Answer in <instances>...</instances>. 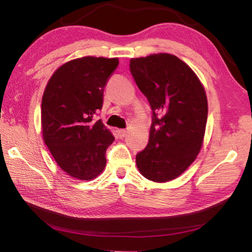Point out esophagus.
Listing matches in <instances>:
<instances>
[{"label": "esophagus", "mask_w": 252, "mask_h": 252, "mask_svg": "<svg viewBox=\"0 0 252 252\" xmlns=\"http://www.w3.org/2000/svg\"><path fill=\"white\" fill-rule=\"evenodd\" d=\"M118 134H119V136H120V138H125V136L126 135V130H125V129L119 130Z\"/></svg>", "instance_id": "obj_1"}]
</instances>
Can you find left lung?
Segmentation results:
<instances>
[{
	"label": "left lung",
	"mask_w": 252,
	"mask_h": 252,
	"mask_svg": "<svg viewBox=\"0 0 252 252\" xmlns=\"http://www.w3.org/2000/svg\"><path fill=\"white\" fill-rule=\"evenodd\" d=\"M130 71L152 109L149 143L136 155V165L149 180H173L201 149L208 118L206 92L194 72L176 55L131 59Z\"/></svg>",
	"instance_id": "obj_1"
}]
</instances>
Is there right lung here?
<instances>
[{"label":"right lung","mask_w":252,"mask_h":252,"mask_svg":"<svg viewBox=\"0 0 252 252\" xmlns=\"http://www.w3.org/2000/svg\"><path fill=\"white\" fill-rule=\"evenodd\" d=\"M118 59L85 57L60 66L46 85L41 105L44 142L59 167L79 180L103 171L114 136L94 117Z\"/></svg>","instance_id":"add662e5"}]
</instances>
